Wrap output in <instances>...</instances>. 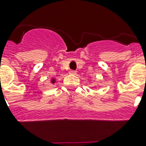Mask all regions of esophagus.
Returning <instances> with one entry per match:
<instances>
[{
	"label": "esophagus",
	"instance_id": "1",
	"mask_svg": "<svg viewBox=\"0 0 146 146\" xmlns=\"http://www.w3.org/2000/svg\"><path fill=\"white\" fill-rule=\"evenodd\" d=\"M76 71H75V70H70V71H69V73L70 74V75H76Z\"/></svg>",
	"mask_w": 146,
	"mask_h": 146
}]
</instances>
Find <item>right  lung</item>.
<instances>
[{
    "mask_svg": "<svg viewBox=\"0 0 146 146\" xmlns=\"http://www.w3.org/2000/svg\"><path fill=\"white\" fill-rule=\"evenodd\" d=\"M55 82H56V79H54V78H52V79H51V83L54 84Z\"/></svg>",
    "mask_w": 146,
    "mask_h": 146,
    "instance_id": "1",
    "label": "right lung"
}]
</instances>
